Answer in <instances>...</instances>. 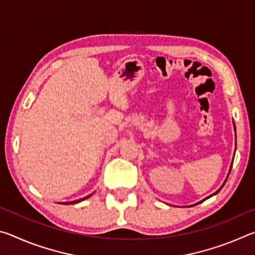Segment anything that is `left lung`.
<instances>
[{
	"label": "left lung",
	"instance_id": "left-lung-1",
	"mask_svg": "<svg viewBox=\"0 0 255 255\" xmlns=\"http://www.w3.org/2000/svg\"><path fill=\"white\" fill-rule=\"evenodd\" d=\"M233 125H234V129H235V130H236V128H235V124H234V123H233ZM231 170H232V165H231V169H230V172H231ZM230 172H228V175H230ZM226 181H227V178H226V180H225V182H224V184H225V183H226ZM224 184L222 185V188L224 187ZM222 188H221V189H222ZM221 189H218V190H217V191H216L215 193H213V195H211V196H209V197H207V198H206V199H208V198H210V197H213V196H215V195H217V193H218L219 191H221ZM206 199H204V200H206ZM204 200H201V201H199V202H197V204H195V205H198V204H200V202H202V201H204Z\"/></svg>",
	"mask_w": 255,
	"mask_h": 255
}]
</instances>
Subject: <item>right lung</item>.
Masks as SVG:
<instances>
[{
	"label": "right lung",
	"instance_id": "right-lung-1",
	"mask_svg": "<svg viewBox=\"0 0 255 255\" xmlns=\"http://www.w3.org/2000/svg\"><path fill=\"white\" fill-rule=\"evenodd\" d=\"M89 197H91V195H90V196H86L85 198H82V199H79V200H74V201H68V202H64V205H73V204H77V202H81V201H83V200H85V199H88Z\"/></svg>",
	"mask_w": 255,
	"mask_h": 255
}]
</instances>
